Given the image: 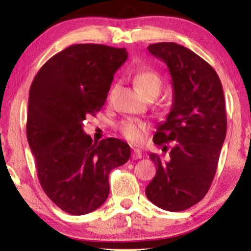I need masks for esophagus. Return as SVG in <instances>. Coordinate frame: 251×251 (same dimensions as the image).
I'll return each instance as SVG.
<instances>
[{
    "mask_svg": "<svg viewBox=\"0 0 251 251\" xmlns=\"http://www.w3.org/2000/svg\"><path fill=\"white\" fill-rule=\"evenodd\" d=\"M131 156H132L133 160H138V159H140V157H142L143 155H142V152H140V151H139L138 149H133L132 153H131Z\"/></svg>",
    "mask_w": 251,
    "mask_h": 251,
    "instance_id": "34e87169",
    "label": "esophagus"
}]
</instances>
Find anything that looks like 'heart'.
<instances>
[{"instance_id": "1", "label": "heart", "mask_w": 251, "mask_h": 251, "mask_svg": "<svg viewBox=\"0 0 251 251\" xmlns=\"http://www.w3.org/2000/svg\"><path fill=\"white\" fill-rule=\"evenodd\" d=\"M133 84L146 99H154L160 95L163 87L162 77L156 72L144 70L136 72L133 75ZM122 136L133 144L143 142L149 131V126L143 121L126 120L120 123Z\"/></svg>"}]
</instances>
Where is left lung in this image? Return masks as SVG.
Wrapping results in <instances>:
<instances>
[{"instance_id": "obj_1", "label": "left lung", "mask_w": 251, "mask_h": 251, "mask_svg": "<svg viewBox=\"0 0 251 251\" xmlns=\"http://www.w3.org/2000/svg\"><path fill=\"white\" fill-rule=\"evenodd\" d=\"M147 49L169 68L174 100L153 137L162 151L169 143L171 150L166 160L150 154L157 169L146 197L163 210L183 211L201 201L214 180L227 128L224 91L214 68L187 48L160 42Z\"/></svg>"}]
</instances>
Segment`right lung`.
<instances>
[{"instance_id":"1","label":"right lung","mask_w":251,"mask_h":251,"mask_svg":"<svg viewBox=\"0 0 251 251\" xmlns=\"http://www.w3.org/2000/svg\"><path fill=\"white\" fill-rule=\"evenodd\" d=\"M125 48L74 44L41 67L29 89L27 140L43 191L61 210L85 215L109 194V173L130 157L121 139L92 142L83 121L105 104Z\"/></svg>"}]
</instances>
